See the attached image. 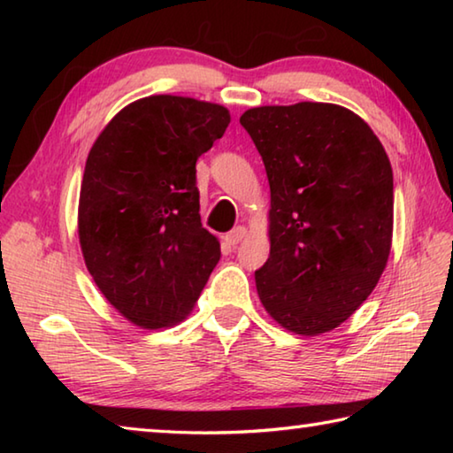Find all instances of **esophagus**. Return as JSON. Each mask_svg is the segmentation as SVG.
<instances>
[{
    "label": "esophagus",
    "mask_w": 453,
    "mask_h": 453,
    "mask_svg": "<svg viewBox=\"0 0 453 453\" xmlns=\"http://www.w3.org/2000/svg\"><path fill=\"white\" fill-rule=\"evenodd\" d=\"M245 235H248V229H245L243 226H237V227L232 229V232L226 234V242L229 245H237V243L245 240Z\"/></svg>",
    "instance_id": "1"
}]
</instances>
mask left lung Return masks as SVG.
Wrapping results in <instances>:
<instances>
[{
    "mask_svg": "<svg viewBox=\"0 0 453 453\" xmlns=\"http://www.w3.org/2000/svg\"><path fill=\"white\" fill-rule=\"evenodd\" d=\"M240 124L272 191V250L256 270L259 300L289 332L326 334L367 300L388 264V153L362 118L334 104L254 107Z\"/></svg>",
    "mask_w": 453,
    "mask_h": 453,
    "instance_id": "obj_1",
    "label": "left lung"
}]
</instances>
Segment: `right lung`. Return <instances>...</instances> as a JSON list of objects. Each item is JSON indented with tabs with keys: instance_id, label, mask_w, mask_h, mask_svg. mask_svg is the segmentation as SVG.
Masks as SVG:
<instances>
[{
	"instance_id": "add662e5",
	"label": "right lung",
	"mask_w": 453,
	"mask_h": 453,
	"mask_svg": "<svg viewBox=\"0 0 453 453\" xmlns=\"http://www.w3.org/2000/svg\"><path fill=\"white\" fill-rule=\"evenodd\" d=\"M227 124L218 104L151 96L124 107L89 151L83 259L105 300L135 326L186 318L219 262V242L199 218L196 162Z\"/></svg>"
}]
</instances>
